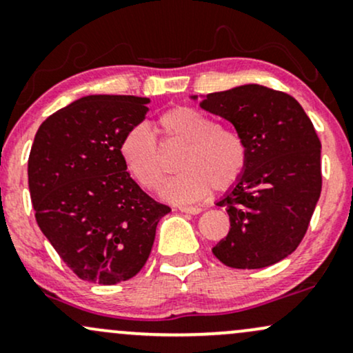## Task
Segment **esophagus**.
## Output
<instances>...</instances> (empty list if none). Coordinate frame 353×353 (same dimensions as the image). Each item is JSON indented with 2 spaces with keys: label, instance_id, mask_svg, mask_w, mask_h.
<instances>
[{
  "label": "esophagus",
  "instance_id": "34e87169",
  "mask_svg": "<svg viewBox=\"0 0 353 353\" xmlns=\"http://www.w3.org/2000/svg\"><path fill=\"white\" fill-rule=\"evenodd\" d=\"M178 210H180L181 213H190V214L201 213L200 206H178Z\"/></svg>",
  "mask_w": 353,
  "mask_h": 353
}]
</instances>
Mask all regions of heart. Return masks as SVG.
Returning <instances> with one entry per match:
<instances>
[{
	"mask_svg": "<svg viewBox=\"0 0 353 353\" xmlns=\"http://www.w3.org/2000/svg\"><path fill=\"white\" fill-rule=\"evenodd\" d=\"M165 142L185 143L178 157L181 172L165 183L161 194L170 201L193 203L231 188L243 175L248 148L241 135L218 127V122L193 107H173L160 115ZM120 159L132 178L145 190H157L165 176V161L153 132L143 123L132 127L120 140Z\"/></svg>",
	"mask_w": 353,
	"mask_h": 353,
	"instance_id": "obj_1",
	"label": "heart"
}]
</instances>
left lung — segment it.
Listing matches in <instances>:
<instances>
[{
    "label": "left lung",
    "mask_w": 353,
    "mask_h": 353,
    "mask_svg": "<svg viewBox=\"0 0 353 353\" xmlns=\"http://www.w3.org/2000/svg\"><path fill=\"white\" fill-rule=\"evenodd\" d=\"M200 99L201 109L233 123L248 148L241 178L218 201L231 228L213 254L234 269L272 266L299 246L321 196L316 128L292 95L259 84Z\"/></svg>",
    "instance_id": "obj_1"
}]
</instances>
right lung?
<instances>
[{
	"instance_id": "add662e5",
	"label": "right lung",
	"mask_w": 353,
	"mask_h": 353,
	"mask_svg": "<svg viewBox=\"0 0 353 353\" xmlns=\"http://www.w3.org/2000/svg\"><path fill=\"white\" fill-rule=\"evenodd\" d=\"M150 99L87 95L37 128L28 181L37 226L81 279H130L150 256L157 225L170 213L130 178L120 140L147 115Z\"/></svg>"
}]
</instances>
